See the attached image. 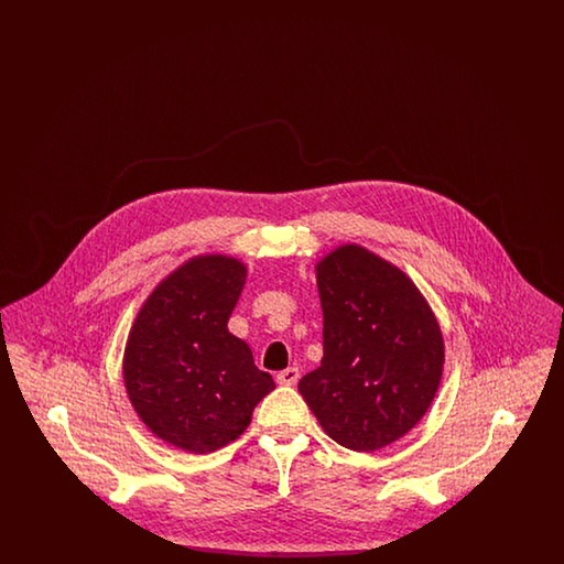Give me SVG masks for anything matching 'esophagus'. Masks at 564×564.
I'll return each mask as SVG.
<instances>
[{
	"mask_svg": "<svg viewBox=\"0 0 564 564\" xmlns=\"http://www.w3.org/2000/svg\"><path fill=\"white\" fill-rule=\"evenodd\" d=\"M297 378H300V370H297V368H288V370H283V372L276 375V382L290 387V384L297 382Z\"/></svg>",
	"mask_w": 564,
	"mask_h": 564,
	"instance_id": "1",
	"label": "esophagus"
}]
</instances>
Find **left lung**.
Wrapping results in <instances>:
<instances>
[{"label":"left lung","mask_w":564,"mask_h":564,"mask_svg":"<svg viewBox=\"0 0 564 564\" xmlns=\"http://www.w3.org/2000/svg\"><path fill=\"white\" fill-rule=\"evenodd\" d=\"M315 272L323 359L297 391L336 444L375 453L430 410L444 372L442 327L416 283L364 245H338Z\"/></svg>","instance_id":"1"}]
</instances>
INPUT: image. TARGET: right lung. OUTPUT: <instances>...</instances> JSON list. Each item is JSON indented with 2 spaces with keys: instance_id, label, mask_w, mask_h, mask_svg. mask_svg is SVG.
<instances>
[{
  "instance_id": "add662e5",
  "label": "right lung",
  "mask_w": 564,
  "mask_h": 564,
  "mask_svg": "<svg viewBox=\"0 0 564 564\" xmlns=\"http://www.w3.org/2000/svg\"><path fill=\"white\" fill-rule=\"evenodd\" d=\"M245 281L239 258L194 256L145 297L127 338L122 376L137 416L192 455L235 442L274 389L249 345L228 332Z\"/></svg>"
}]
</instances>
